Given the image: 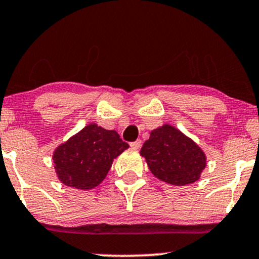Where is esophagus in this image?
I'll return each instance as SVG.
<instances>
[{"instance_id":"obj_1","label":"esophagus","mask_w":259,"mask_h":259,"mask_svg":"<svg viewBox=\"0 0 259 259\" xmlns=\"http://www.w3.org/2000/svg\"><path fill=\"white\" fill-rule=\"evenodd\" d=\"M141 144H142L141 140H136V141H134L130 144V147L134 148V150H139V148L141 147Z\"/></svg>"}]
</instances>
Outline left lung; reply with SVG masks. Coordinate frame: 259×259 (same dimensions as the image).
I'll return each instance as SVG.
<instances>
[{
    "label": "left lung",
    "instance_id": "left-lung-1",
    "mask_svg": "<svg viewBox=\"0 0 259 259\" xmlns=\"http://www.w3.org/2000/svg\"><path fill=\"white\" fill-rule=\"evenodd\" d=\"M140 154L157 179L185 186L200 179L207 165L203 150L175 126L163 124L151 132Z\"/></svg>",
    "mask_w": 259,
    "mask_h": 259
}]
</instances>
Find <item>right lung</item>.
Segmentation results:
<instances>
[{
  "label": "right lung",
  "instance_id": "add662e5",
  "mask_svg": "<svg viewBox=\"0 0 259 259\" xmlns=\"http://www.w3.org/2000/svg\"><path fill=\"white\" fill-rule=\"evenodd\" d=\"M127 147L117 132L91 123L56 148V174L64 185L91 190L105 180L113 160Z\"/></svg>",
  "mask_w": 259,
  "mask_h": 259
}]
</instances>
